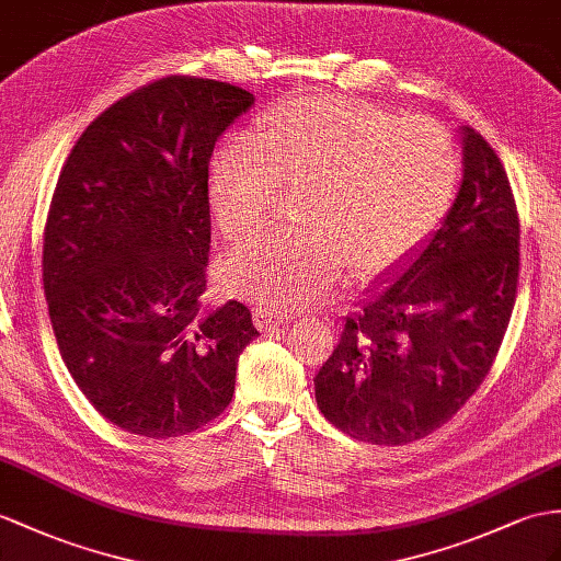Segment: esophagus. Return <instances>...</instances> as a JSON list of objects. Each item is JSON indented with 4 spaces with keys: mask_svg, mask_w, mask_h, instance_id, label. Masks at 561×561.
Returning <instances> with one entry per match:
<instances>
[{
    "mask_svg": "<svg viewBox=\"0 0 561 561\" xmlns=\"http://www.w3.org/2000/svg\"><path fill=\"white\" fill-rule=\"evenodd\" d=\"M288 313H280V311H273V309H266V307H259L254 311V323L262 328V331H276V328L288 323Z\"/></svg>",
    "mask_w": 561,
    "mask_h": 561,
    "instance_id": "1",
    "label": "esophagus"
}]
</instances>
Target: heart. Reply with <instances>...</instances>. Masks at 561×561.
I'll return each mask as SVG.
<instances>
[{"label": "heart", "instance_id": "b5f03b06", "mask_svg": "<svg viewBox=\"0 0 561 561\" xmlns=\"http://www.w3.org/2000/svg\"><path fill=\"white\" fill-rule=\"evenodd\" d=\"M461 173L443 123L364 100L297 98L273 108L262 133L216 154L211 211L228 240L252 233L283 195H297L293 233H262L230 250L226 293L293 311L331 293L343 268L371 280L440 226Z\"/></svg>", "mask_w": 561, "mask_h": 561}]
</instances>
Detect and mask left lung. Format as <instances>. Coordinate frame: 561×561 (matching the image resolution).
Wrapping results in <instances>:
<instances>
[{"mask_svg": "<svg viewBox=\"0 0 561 561\" xmlns=\"http://www.w3.org/2000/svg\"><path fill=\"white\" fill-rule=\"evenodd\" d=\"M463 181L435 236L368 290L313 378L321 414L350 438L407 445L481 388L510 325L518 214L481 133L461 128Z\"/></svg>", "mask_w": 561, "mask_h": 561, "instance_id": "left-lung-1", "label": "left lung"}]
</instances>
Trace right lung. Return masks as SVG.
Wrapping results in <instances>:
<instances>
[{
    "label": "right lung",
    "mask_w": 561,
    "mask_h": 561,
    "mask_svg": "<svg viewBox=\"0 0 561 561\" xmlns=\"http://www.w3.org/2000/svg\"><path fill=\"white\" fill-rule=\"evenodd\" d=\"M254 94L169 76L94 118L49 204L43 283L76 386L114 426L178 438L233 400L250 309L207 307L214 145Z\"/></svg>",
    "instance_id": "obj_1"
}]
</instances>
